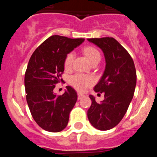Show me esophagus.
Returning <instances> with one entry per match:
<instances>
[{"label":"esophagus","mask_w":157,"mask_h":157,"mask_svg":"<svg viewBox=\"0 0 157 157\" xmlns=\"http://www.w3.org/2000/svg\"><path fill=\"white\" fill-rule=\"evenodd\" d=\"M83 94H78V99L79 100V99H81V98H82V97H83Z\"/></svg>","instance_id":"esophagus-1"}]
</instances>
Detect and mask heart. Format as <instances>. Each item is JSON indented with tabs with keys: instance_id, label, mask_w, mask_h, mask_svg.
I'll list each match as a JSON object with an SVG mask.
<instances>
[{
	"instance_id": "obj_1",
	"label": "heart",
	"mask_w": 157,
	"mask_h": 157,
	"mask_svg": "<svg viewBox=\"0 0 157 157\" xmlns=\"http://www.w3.org/2000/svg\"><path fill=\"white\" fill-rule=\"evenodd\" d=\"M83 52L86 55V56L88 58L89 60L90 61L91 63H94V62L100 61V59H101V53L94 47H86L83 49ZM74 58V52H70V53L67 55L66 58L64 59V67L66 70H68L71 67ZM93 82H94V79H93L92 77L82 74L75 75L71 78L70 79L71 84L75 88L77 89L78 90H82L85 89V87L92 84Z\"/></svg>"
}]
</instances>
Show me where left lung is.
Here are the masks:
<instances>
[{
    "mask_svg": "<svg viewBox=\"0 0 157 157\" xmlns=\"http://www.w3.org/2000/svg\"><path fill=\"white\" fill-rule=\"evenodd\" d=\"M103 51L105 70L94 87L97 93H105L101 103L92 101L88 109L89 121L96 129L108 130L119 124L126 114L134 97L137 81L134 60L125 48L113 37L88 38Z\"/></svg>",
    "mask_w": 157,
    "mask_h": 157,
    "instance_id": "8db88e82",
    "label": "left lung"
}]
</instances>
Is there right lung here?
<instances>
[{"instance_id":"right-lung-1","label":"right lung","mask_w":157,"mask_h":157,"mask_svg":"<svg viewBox=\"0 0 157 157\" xmlns=\"http://www.w3.org/2000/svg\"><path fill=\"white\" fill-rule=\"evenodd\" d=\"M84 41L52 35L36 48L29 60L24 78L26 98L32 117L43 130L59 132L68 123L77 93L69 86L60 96L53 90L56 84L63 82L61 75L67 55Z\"/></svg>"}]
</instances>
